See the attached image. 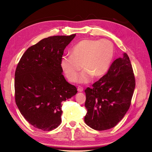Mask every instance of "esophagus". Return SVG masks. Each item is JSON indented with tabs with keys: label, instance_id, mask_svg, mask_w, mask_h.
<instances>
[{
	"label": "esophagus",
	"instance_id": "34e87169",
	"mask_svg": "<svg viewBox=\"0 0 152 152\" xmlns=\"http://www.w3.org/2000/svg\"><path fill=\"white\" fill-rule=\"evenodd\" d=\"M83 90H84V88L82 86H79V87H77V91L79 92H82V91H83Z\"/></svg>",
	"mask_w": 152,
	"mask_h": 152
}]
</instances>
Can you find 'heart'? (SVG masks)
<instances>
[{
    "label": "heart",
    "mask_w": 152,
    "mask_h": 152,
    "mask_svg": "<svg viewBox=\"0 0 152 152\" xmlns=\"http://www.w3.org/2000/svg\"><path fill=\"white\" fill-rule=\"evenodd\" d=\"M115 48L110 40L86 39L79 41L71 50V54L61 59L60 65L69 81L75 82L82 70L79 81L89 83L94 78H100L108 71L113 61Z\"/></svg>",
    "instance_id": "obj_1"
}]
</instances>
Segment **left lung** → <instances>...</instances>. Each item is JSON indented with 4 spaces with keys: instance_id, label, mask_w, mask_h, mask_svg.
<instances>
[{
    "instance_id": "obj_1",
    "label": "left lung",
    "mask_w": 152,
    "mask_h": 152,
    "mask_svg": "<svg viewBox=\"0 0 152 152\" xmlns=\"http://www.w3.org/2000/svg\"><path fill=\"white\" fill-rule=\"evenodd\" d=\"M135 85L129 58L124 53L123 58L112 63L104 76L85 90L87 125L97 131L115 126L130 107Z\"/></svg>"
}]
</instances>
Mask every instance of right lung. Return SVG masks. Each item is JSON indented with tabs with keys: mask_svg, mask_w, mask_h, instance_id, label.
<instances>
[{
	"mask_svg": "<svg viewBox=\"0 0 152 152\" xmlns=\"http://www.w3.org/2000/svg\"><path fill=\"white\" fill-rule=\"evenodd\" d=\"M76 34L49 37L23 54L15 78V102L20 113L34 127L52 131L61 123L62 102L77 93L63 75L64 50Z\"/></svg>",
	"mask_w": 152,
	"mask_h": 152,
	"instance_id": "right-lung-1",
	"label": "right lung"
}]
</instances>
